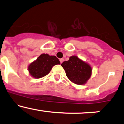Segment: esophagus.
Masks as SVG:
<instances>
[{
  "label": "esophagus",
  "instance_id": "1",
  "mask_svg": "<svg viewBox=\"0 0 124 124\" xmlns=\"http://www.w3.org/2000/svg\"><path fill=\"white\" fill-rule=\"evenodd\" d=\"M60 62H61V63H62V62H63V61H64V59H60Z\"/></svg>",
  "mask_w": 124,
  "mask_h": 124
}]
</instances>
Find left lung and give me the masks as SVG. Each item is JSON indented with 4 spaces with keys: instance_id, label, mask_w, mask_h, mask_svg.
<instances>
[{
    "instance_id": "8db88e82",
    "label": "left lung",
    "mask_w": 124,
    "mask_h": 124,
    "mask_svg": "<svg viewBox=\"0 0 124 124\" xmlns=\"http://www.w3.org/2000/svg\"><path fill=\"white\" fill-rule=\"evenodd\" d=\"M61 66L65 71L67 77L75 84H85L92 74L91 66L76 56H71L69 60L64 61Z\"/></svg>"
}]
</instances>
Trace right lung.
I'll return each mask as SVG.
<instances>
[{"label":"right lung","instance_id":"obj_1","mask_svg":"<svg viewBox=\"0 0 124 124\" xmlns=\"http://www.w3.org/2000/svg\"><path fill=\"white\" fill-rule=\"evenodd\" d=\"M60 63L59 60L55 56L42 54L29 65L28 70L32 77L39 78L48 74L53 66Z\"/></svg>","mask_w":124,"mask_h":124}]
</instances>
